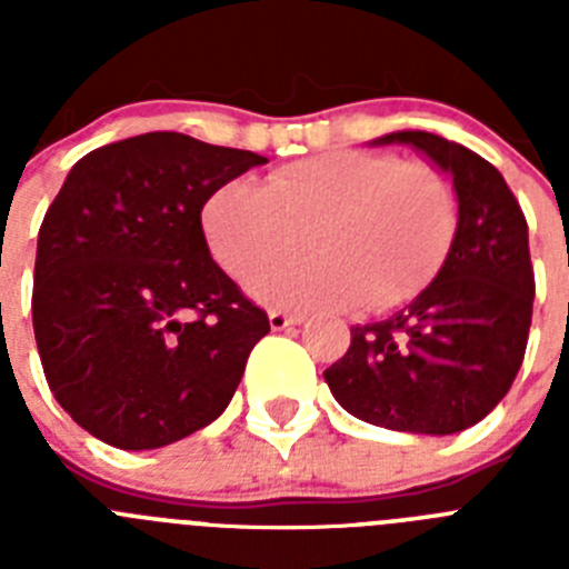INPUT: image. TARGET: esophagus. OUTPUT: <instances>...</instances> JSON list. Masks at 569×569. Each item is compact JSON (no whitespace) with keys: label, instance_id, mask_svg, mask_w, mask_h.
<instances>
[{"label":"esophagus","instance_id":"obj_1","mask_svg":"<svg viewBox=\"0 0 569 569\" xmlns=\"http://www.w3.org/2000/svg\"><path fill=\"white\" fill-rule=\"evenodd\" d=\"M268 321L273 330H284V328H293V325H301V321H305V316L284 313V310H270Z\"/></svg>","mask_w":569,"mask_h":569}]
</instances>
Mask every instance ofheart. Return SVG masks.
I'll return each mask as SVG.
<instances>
[{
	"instance_id": "heart-1",
	"label": "heart",
	"mask_w": 569,
	"mask_h": 569,
	"mask_svg": "<svg viewBox=\"0 0 569 569\" xmlns=\"http://www.w3.org/2000/svg\"><path fill=\"white\" fill-rule=\"evenodd\" d=\"M459 228L447 176L425 162L373 150H330L216 188L202 208L213 259L244 279L309 239L313 260L271 266L248 290L276 308H401L433 281Z\"/></svg>"
}]
</instances>
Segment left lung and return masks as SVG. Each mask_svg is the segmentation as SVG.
I'll list each match as a JSON object with an SVG mask.
<instances>
[{
	"mask_svg": "<svg viewBox=\"0 0 569 569\" xmlns=\"http://www.w3.org/2000/svg\"><path fill=\"white\" fill-rule=\"evenodd\" d=\"M453 182L459 228L436 279L385 321L353 328L325 370L333 399L367 425L419 436L461 433L510 390L525 359L536 279L527 222L505 176L465 144L396 130Z\"/></svg>",
	"mask_w": 569,
	"mask_h": 569,
	"instance_id": "left-lung-1",
	"label": "left lung"
}]
</instances>
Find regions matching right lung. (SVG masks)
<instances>
[{"label": "right lung", "mask_w": 569, "mask_h": 569, "mask_svg": "<svg viewBox=\"0 0 569 569\" xmlns=\"http://www.w3.org/2000/svg\"><path fill=\"white\" fill-rule=\"evenodd\" d=\"M268 159L156 130L82 156L39 228L33 333L90 436L156 450L224 413L264 310L210 259L202 208Z\"/></svg>", "instance_id": "right-lung-1"}]
</instances>
